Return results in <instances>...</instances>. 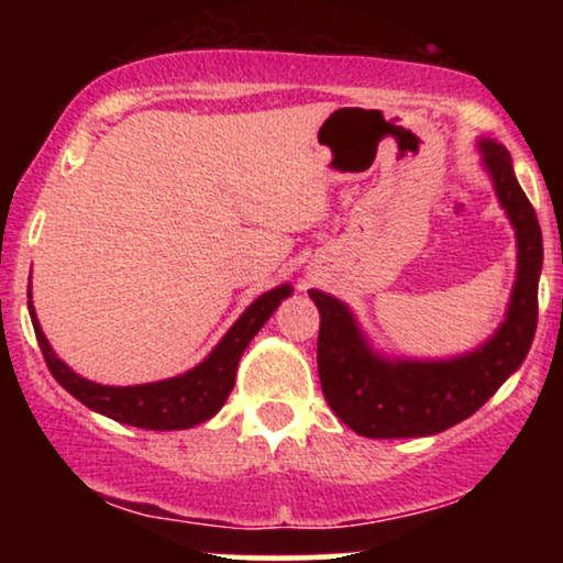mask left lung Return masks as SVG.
Instances as JSON below:
<instances>
[{
  "label": "left lung",
  "instance_id": "8db88e82",
  "mask_svg": "<svg viewBox=\"0 0 563 563\" xmlns=\"http://www.w3.org/2000/svg\"><path fill=\"white\" fill-rule=\"evenodd\" d=\"M497 200L516 230V283L493 339L452 360H386L373 352L344 301L309 290L320 309L318 373L325 402L360 437H429L466 421L525 363L538 328L542 232L506 147L479 140Z\"/></svg>",
  "mask_w": 563,
  "mask_h": 563
}]
</instances>
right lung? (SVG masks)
I'll return each instance as SVG.
<instances>
[{"mask_svg": "<svg viewBox=\"0 0 563 563\" xmlns=\"http://www.w3.org/2000/svg\"><path fill=\"white\" fill-rule=\"evenodd\" d=\"M286 296H290L288 283L262 294L260 299L251 303L241 318L235 320V325L224 333V339L211 349L209 357L192 367V371L183 373V376L140 386H102L95 384V380L76 376V373L53 352L47 335L42 333V325H38L34 303L31 301L29 312L49 373H53L57 384H60L68 394H74L81 405H87L89 410L102 412V416L113 418V421L119 423L137 426V429L177 431L209 421L211 416H217L219 407L228 402L232 386H235V371L245 346H249V341L262 331L264 322L269 320V314L280 307V301L286 299Z\"/></svg>", "mask_w": 563, "mask_h": 563, "instance_id": "1", "label": "right lung"}]
</instances>
